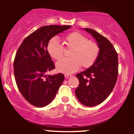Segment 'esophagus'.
Segmentation results:
<instances>
[{
  "instance_id": "obj_1",
  "label": "esophagus",
  "mask_w": 134,
  "mask_h": 134,
  "mask_svg": "<svg viewBox=\"0 0 134 134\" xmlns=\"http://www.w3.org/2000/svg\"><path fill=\"white\" fill-rule=\"evenodd\" d=\"M72 77V75H70V74H65V78H69V77Z\"/></svg>"
}]
</instances>
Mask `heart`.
Here are the masks:
<instances>
[{
	"mask_svg": "<svg viewBox=\"0 0 134 134\" xmlns=\"http://www.w3.org/2000/svg\"><path fill=\"white\" fill-rule=\"evenodd\" d=\"M65 48L72 49L69 59H62L57 62L56 69L64 74L76 72L82 66L88 68L96 62L99 53V47L96 43L89 41L88 38L79 32H73L64 38ZM48 53L53 59L62 58L64 48L57 39L53 38L48 42Z\"/></svg>",
	"mask_w": 134,
	"mask_h": 134,
	"instance_id": "heart-1",
	"label": "heart"
}]
</instances>
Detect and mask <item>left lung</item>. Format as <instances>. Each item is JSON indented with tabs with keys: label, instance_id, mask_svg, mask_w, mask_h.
I'll return each mask as SVG.
<instances>
[{
	"label": "left lung",
	"instance_id": "obj_1",
	"mask_svg": "<svg viewBox=\"0 0 134 134\" xmlns=\"http://www.w3.org/2000/svg\"><path fill=\"white\" fill-rule=\"evenodd\" d=\"M84 30L96 41L99 47V53L93 65L76 75L79 84L75 93L83 105L94 107L107 99L116 84L118 55L107 38L91 29L84 28Z\"/></svg>",
	"mask_w": 134,
	"mask_h": 134
}]
</instances>
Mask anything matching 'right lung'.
<instances>
[{
  "mask_svg": "<svg viewBox=\"0 0 134 134\" xmlns=\"http://www.w3.org/2000/svg\"><path fill=\"white\" fill-rule=\"evenodd\" d=\"M70 26H42L23 41L15 57L14 71L19 91L30 103L43 107L54 99L64 80L62 74L46 75L55 69L54 63L48 53L49 40Z\"/></svg>",
  "mask_w": 134,
  "mask_h": 134,
  "instance_id": "obj_1",
  "label": "right lung"
}]
</instances>
